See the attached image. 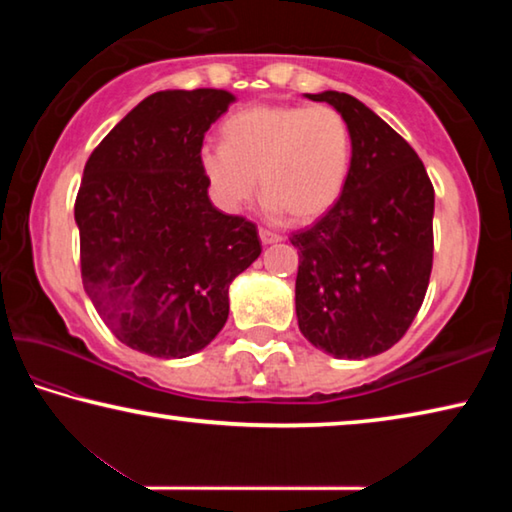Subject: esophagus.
Here are the masks:
<instances>
[{"instance_id": "34e87169", "label": "esophagus", "mask_w": 512, "mask_h": 512, "mask_svg": "<svg viewBox=\"0 0 512 512\" xmlns=\"http://www.w3.org/2000/svg\"><path fill=\"white\" fill-rule=\"evenodd\" d=\"M259 239H262L264 246H271V244H277V241H282V237L277 235V232H271V230H266V228L259 230Z\"/></svg>"}]
</instances>
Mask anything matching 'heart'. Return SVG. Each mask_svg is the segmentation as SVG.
<instances>
[{"label": "heart", "mask_w": 512, "mask_h": 512, "mask_svg": "<svg viewBox=\"0 0 512 512\" xmlns=\"http://www.w3.org/2000/svg\"><path fill=\"white\" fill-rule=\"evenodd\" d=\"M225 144H205L203 176L214 203L235 212L257 192L293 221L314 223L341 201L352 167V133L332 106L262 103L223 124Z\"/></svg>", "instance_id": "1"}]
</instances>
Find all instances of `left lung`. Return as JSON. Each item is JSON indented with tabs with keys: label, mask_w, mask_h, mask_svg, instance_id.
Masks as SVG:
<instances>
[{
	"label": "left lung",
	"mask_w": 512,
	"mask_h": 512,
	"mask_svg": "<svg viewBox=\"0 0 512 512\" xmlns=\"http://www.w3.org/2000/svg\"><path fill=\"white\" fill-rule=\"evenodd\" d=\"M345 117L352 167L341 201L291 237L298 327L336 359H368L402 339L429 287L433 185L409 142L359 99L305 94Z\"/></svg>",
	"instance_id": "1"
}]
</instances>
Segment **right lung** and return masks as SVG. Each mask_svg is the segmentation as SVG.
<instances>
[{"instance_id": "obj_1", "label": "right lung", "mask_w": 512, "mask_h": 512, "mask_svg": "<svg viewBox=\"0 0 512 512\" xmlns=\"http://www.w3.org/2000/svg\"><path fill=\"white\" fill-rule=\"evenodd\" d=\"M232 101L210 88L155 92L85 162L74 205L83 289L110 332L151 357L210 345L230 282L262 253L255 223L212 205L198 160Z\"/></svg>"}]
</instances>
